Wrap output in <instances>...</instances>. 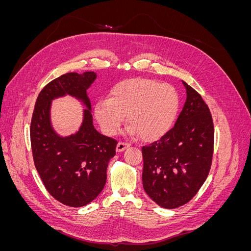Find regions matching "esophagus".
I'll list each match as a JSON object with an SVG mask.
<instances>
[{"instance_id": "1", "label": "esophagus", "mask_w": 251, "mask_h": 251, "mask_svg": "<svg viewBox=\"0 0 251 251\" xmlns=\"http://www.w3.org/2000/svg\"><path fill=\"white\" fill-rule=\"evenodd\" d=\"M128 147H130V144L128 143H126V142H123V141H119L118 143H117V147H116V151H124L126 149H127Z\"/></svg>"}]
</instances>
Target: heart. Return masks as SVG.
Listing matches in <instances>:
<instances>
[{
    "instance_id": "heart-1",
    "label": "heart",
    "mask_w": 251,
    "mask_h": 251,
    "mask_svg": "<svg viewBox=\"0 0 251 251\" xmlns=\"http://www.w3.org/2000/svg\"><path fill=\"white\" fill-rule=\"evenodd\" d=\"M179 109L178 94L168 83L149 78L119 82L109 100H100L94 115L104 134L115 135L126 116L128 133L144 141L161 138L170 131Z\"/></svg>"
}]
</instances>
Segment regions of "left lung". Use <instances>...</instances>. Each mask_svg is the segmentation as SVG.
I'll return each mask as SVG.
<instances>
[{"label": "left lung", "mask_w": 251, "mask_h": 251, "mask_svg": "<svg viewBox=\"0 0 251 251\" xmlns=\"http://www.w3.org/2000/svg\"><path fill=\"white\" fill-rule=\"evenodd\" d=\"M186 100L174 127L142 148V185L163 208L182 206L206 180L214 151V124L207 104L188 86Z\"/></svg>", "instance_id": "8db88e82"}]
</instances>
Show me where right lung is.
I'll return each instance as SVG.
<instances>
[{"label":"right lung","instance_id":"add662e5","mask_svg":"<svg viewBox=\"0 0 251 251\" xmlns=\"http://www.w3.org/2000/svg\"><path fill=\"white\" fill-rule=\"evenodd\" d=\"M95 72L67 73L50 81L37 97L30 126V140L35 169L53 198L67 206L81 207L101 193L107 181L110 159L117 141L101 135L93 126L87 90ZM69 95L86 109L79 130L59 135L50 123L51 101Z\"/></svg>","mask_w":251,"mask_h":251}]
</instances>
